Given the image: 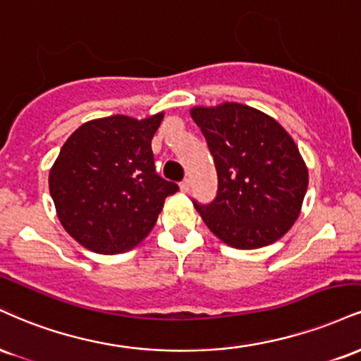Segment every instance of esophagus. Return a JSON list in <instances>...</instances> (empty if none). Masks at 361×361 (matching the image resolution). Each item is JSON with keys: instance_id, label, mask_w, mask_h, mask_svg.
Wrapping results in <instances>:
<instances>
[{"instance_id": "esophagus-1", "label": "esophagus", "mask_w": 361, "mask_h": 361, "mask_svg": "<svg viewBox=\"0 0 361 361\" xmlns=\"http://www.w3.org/2000/svg\"><path fill=\"white\" fill-rule=\"evenodd\" d=\"M180 190H182V192H189V190H190V180L189 179L180 182Z\"/></svg>"}]
</instances>
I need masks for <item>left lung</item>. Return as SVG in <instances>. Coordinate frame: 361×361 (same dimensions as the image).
<instances>
[{
	"label": "left lung",
	"instance_id": "1",
	"mask_svg": "<svg viewBox=\"0 0 361 361\" xmlns=\"http://www.w3.org/2000/svg\"><path fill=\"white\" fill-rule=\"evenodd\" d=\"M190 116L204 135L218 172V196L196 206L223 243L255 250L294 226L309 173L292 137L279 121L241 103L194 106Z\"/></svg>",
	"mask_w": 361,
	"mask_h": 361
}]
</instances>
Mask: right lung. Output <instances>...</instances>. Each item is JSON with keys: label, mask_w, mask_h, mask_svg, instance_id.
<instances>
[{"label": "right lung", "mask_w": 361, "mask_h": 361, "mask_svg": "<svg viewBox=\"0 0 361 361\" xmlns=\"http://www.w3.org/2000/svg\"><path fill=\"white\" fill-rule=\"evenodd\" d=\"M164 111L137 120L97 118L67 138L50 169L57 218L91 252L114 255L142 241L179 188L155 173L152 138Z\"/></svg>", "instance_id": "obj_1"}]
</instances>
